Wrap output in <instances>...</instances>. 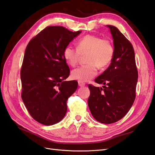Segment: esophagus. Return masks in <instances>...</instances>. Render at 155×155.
I'll use <instances>...</instances> for the list:
<instances>
[{
    "label": "esophagus",
    "mask_w": 155,
    "mask_h": 155,
    "mask_svg": "<svg viewBox=\"0 0 155 155\" xmlns=\"http://www.w3.org/2000/svg\"><path fill=\"white\" fill-rule=\"evenodd\" d=\"M78 86L81 87H83L84 86H85V83H83V82H81V81H78Z\"/></svg>",
    "instance_id": "1"
}]
</instances>
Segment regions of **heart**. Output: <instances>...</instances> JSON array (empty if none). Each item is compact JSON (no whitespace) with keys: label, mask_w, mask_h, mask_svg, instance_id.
<instances>
[{"label":"heart","mask_w":155,"mask_h":155,"mask_svg":"<svg viewBox=\"0 0 155 155\" xmlns=\"http://www.w3.org/2000/svg\"><path fill=\"white\" fill-rule=\"evenodd\" d=\"M114 49L111 42L98 36L87 35L79 38L76 43V48L71 45L64 48L62 55L67 63L74 67L77 64L80 55L87 53L85 61L87 64L72 70L71 78L74 80L86 82L97 75L98 66L106 67L110 63Z\"/></svg>","instance_id":"obj_1"}]
</instances>
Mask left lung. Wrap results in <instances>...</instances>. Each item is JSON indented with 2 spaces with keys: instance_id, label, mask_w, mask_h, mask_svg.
I'll return each mask as SVG.
<instances>
[{
  "instance_id": "left-lung-1",
  "label": "left lung",
  "mask_w": 155,
  "mask_h": 155,
  "mask_svg": "<svg viewBox=\"0 0 155 155\" xmlns=\"http://www.w3.org/2000/svg\"><path fill=\"white\" fill-rule=\"evenodd\" d=\"M107 27L113 38L114 56L109 67L94 80L103 84V88L88 85V105L95 120L111 124L123 118L133 104L138 71L132 44L117 27Z\"/></svg>"
}]
</instances>
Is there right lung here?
I'll return each mask as SVG.
<instances>
[{
    "label": "right lung",
    "mask_w": 155,
    "mask_h": 155,
    "mask_svg": "<svg viewBox=\"0 0 155 155\" xmlns=\"http://www.w3.org/2000/svg\"><path fill=\"white\" fill-rule=\"evenodd\" d=\"M81 32L49 26L27 46L21 70V97L29 114L39 123L52 125L65 116L67 99L77 89L78 83L64 81L70 69L62 51Z\"/></svg>",
    "instance_id": "add662e5"
}]
</instances>
